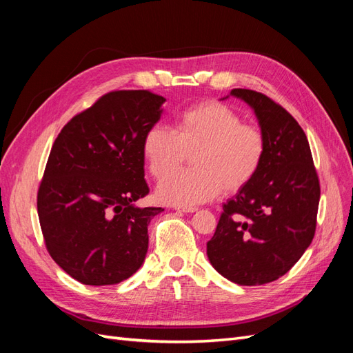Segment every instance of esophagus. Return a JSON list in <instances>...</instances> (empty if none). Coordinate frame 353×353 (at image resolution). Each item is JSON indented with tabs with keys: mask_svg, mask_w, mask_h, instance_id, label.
Masks as SVG:
<instances>
[{
	"mask_svg": "<svg viewBox=\"0 0 353 353\" xmlns=\"http://www.w3.org/2000/svg\"><path fill=\"white\" fill-rule=\"evenodd\" d=\"M175 210L178 212H183V213H193L197 209L196 208H187V206H175Z\"/></svg>",
	"mask_w": 353,
	"mask_h": 353,
	"instance_id": "obj_1",
	"label": "esophagus"
}]
</instances>
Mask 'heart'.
Listing matches in <instances>:
<instances>
[{"label":"heart","instance_id":"obj_1","mask_svg":"<svg viewBox=\"0 0 353 353\" xmlns=\"http://www.w3.org/2000/svg\"><path fill=\"white\" fill-rule=\"evenodd\" d=\"M265 137L258 126L219 101H201L181 112L175 130L154 125L143 138L148 170L160 181L156 196L162 203L194 206L232 194L258 174L265 156ZM192 156L193 170L171 174ZM170 173L171 175L168 176Z\"/></svg>","mask_w":353,"mask_h":353}]
</instances>
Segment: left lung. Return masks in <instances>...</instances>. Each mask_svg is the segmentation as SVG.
<instances>
[{"instance_id":"1","label":"left lung","mask_w":353,"mask_h":353,"mask_svg":"<svg viewBox=\"0 0 353 353\" xmlns=\"http://www.w3.org/2000/svg\"><path fill=\"white\" fill-rule=\"evenodd\" d=\"M265 137L258 174L223 203L208 258L222 276L240 285L279 280L302 258L316 228L319 179L307 138L294 117L265 94L236 88Z\"/></svg>"}]
</instances>
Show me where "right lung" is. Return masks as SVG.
I'll list each match as a JSON object with an SVG mask.
<instances>
[{"label":"right lung","mask_w":353,"mask_h":353,"mask_svg":"<svg viewBox=\"0 0 353 353\" xmlns=\"http://www.w3.org/2000/svg\"><path fill=\"white\" fill-rule=\"evenodd\" d=\"M165 101L147 90L108 92L52 144L38 190L39 223L51 258L82 284H117L144 262L147 227L163 209L135 206L150 191L143 138Z\"/></svg>","instance_id":"obj_1"}]
</instances>
